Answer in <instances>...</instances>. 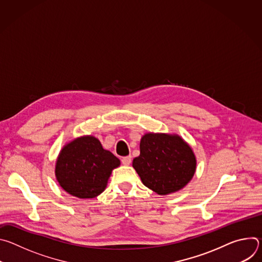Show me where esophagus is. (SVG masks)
Here are the masks:
<instances>
[{
  "mask_svg": "<svg viewBox=\"0 0 262 262\" xmlns=\"http://www.w3.org/2000/svg\"><path fill=\"white\" fill-rule=\"evenodd\" d=\"M121 162H122V164H123V165L128 166V165L130 164V162H132V157H130V156L124 157V158H122V159H121Z\"/></svg>",
  "mask_w": 262,
  "mask_h": 262,
  "instance_id": "34e87169",
  "label": "esophagus"
}]
</instances>
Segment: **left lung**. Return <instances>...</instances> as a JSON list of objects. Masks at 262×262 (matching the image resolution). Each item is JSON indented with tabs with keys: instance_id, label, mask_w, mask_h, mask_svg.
<instances>
[{
	"instance_id": "left-lung-1",
	"label": "left lung",
	"mask_w": 262,
	"mask_h": 262,
	"mask_svg": "<svg viewBox=\"0 0 262 262\" xmlns=\"http://www.w3.org/2000/svg\"><path fill=\"white\" fill-rule=\"evenodd\" d=\"M196 165L190 145L178 135L170 134H145L140 142V156L133 161L143 184L159 195L183 189L193 178Z\"/></svg>"
}]
</instances>
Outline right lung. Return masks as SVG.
Listing matches in <instances>:
<instances>
[{"instance_id": "right-lung-1", "label": "right lung", "mask_w": 262, "mask_h": 262, "mask_svg": "<svg viewBox=\"0 0 262 262\" xmlns=\"http://www.w3.org/2000/svg\"><path fill=\"white\" fill-rule=\"evenodd\" d=\"M119 166V159L103 149L98 139L84 136L62 148L55 174L65 192L81 199H90L104 191L112 171Z\"/></svg>"}]
</instances>
